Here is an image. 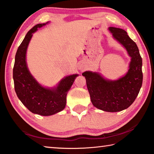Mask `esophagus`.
I'll return each mask as SVG.
<instances>
[{
    "instance_id": "1",
    "label": "esophagus",
    "mask_w": 154,
    "mask_h": 154,
    "mask_svg": "<svg viewBox=\"0 0 154 154\" xmlns=\"http://www.w3.org/2000/svg\"><path fill=\"white\" fill-rule=\"evenodd\" d=\"M80 69H83V68H82V67H80Z\"/></svg>"
}]
</instances>
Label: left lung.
Instances as JSON below:
<instances>
[{
    "mask_svg": "<svg viewBox=\"0 0 154 154\" xmlns=\"http://www.w3.org/2000/svg\"><path fill=\"white\" fill-rule=\"evenodd\" d=\"M113 37L122 44L131 57L129 69L125 76L116 81L104 79L97 72L85 71V77L92 104L100 110L119 112L127 108L135 101L142 85V58L135 42L124 29L110 27Z\"/></svg>",
    "mask_w": 154,
    "mask_h": 154,
    "instance_id": "1",
    "label": "left lung"
}]
</instances>
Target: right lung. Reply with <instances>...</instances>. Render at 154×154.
<instances>
[{"label":"right lung","mask_w":154,"mask_h":154,"mask_svg":"<svg viewBox=\"0 0 154 154\" xmlns=\"http://www.w3.org/2000/svg\"><path fill=\"white\" fill-rule=\"evenodd\" d=\"M46 23L35 25L27 32L16 52L13 75L19 99L29 111L42 116L52 115L65 108L66 94L78 76L75 74L66 77L57 88L48 89L42 87L30 74L26 61L27 46L33 33Z\"/></svg>","instance_id":"obj_1"}]
</instances>
